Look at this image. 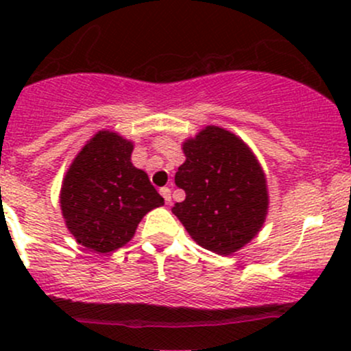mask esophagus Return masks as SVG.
I'll return each mask as SVG.
<instances>
[{
    "label": "esophagus",
    "mask_w": 351,
    "mask_h": 351,
    "mask_svg": "<svg viewBox=\"0 0 351 351\" xmlns=\"http://www.w3.org/2000/svg\"><path fill=\"white\" fill-rule=\"evenodd\" d=\"M160 195L163 196L165 203H167V204L171 203V189H170V188H168V186L162 188V189H160Z\"/></svg>",
    "instance_id": "esophagus-1"
}]
</instances>
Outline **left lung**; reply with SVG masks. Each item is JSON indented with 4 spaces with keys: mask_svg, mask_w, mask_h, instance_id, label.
<instances>
[{
    "mask_svg": "<svg viewBox=\"0 0 351 351\" xmlns=\"http://www.w3.org/2000/svg\"><path fill=\"white\" fill-rule=\"evenodd\" d=\"M186 160L175 175L186 198L171 208L189 236L219 256L239 251L263 228L269 208L259 162L239 136L203 128L183 143Z\"/></svg>",
    "mask_w": 351,
    "mask_h": 351,
    "instance_id": "1",
    "label": "left lung"
}]
</instances>
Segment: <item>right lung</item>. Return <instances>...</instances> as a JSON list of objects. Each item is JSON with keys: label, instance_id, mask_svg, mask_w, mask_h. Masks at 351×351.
Wrapping results in <instances>:
<instances>
[{"label": "right lung", "instance_id": "add662e5", "mask_svg": "<svg viewBox=\"0 0 351 351\" xmlns=\"http://www.w3.org/2000/svg\"><path fill=\"white\" fill-rule=\"evenodd\" d=\"M134 143L97 132L64 176L60 209L67 229L84 247L112 252L132 239L142 217L163 204L143 170L132 165Z\"/></svg>", "mask_w": 351, "mask_h": 351}]
</instances>
